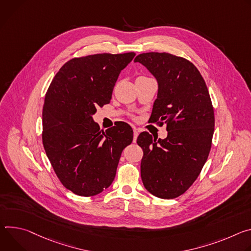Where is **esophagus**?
<instances>
[{
  "mask_svg": "<svg viewBox=\"0 0 251 251\" xmlns=\"http://www.w3.org/2000/svg\"><path fill=\"white\" fill-rule=\"evenodd\" d=\"M138 135V131L136 130V128H133V143L136 142V138Z\"/></svg>",
  "mask_w": 251,
  "mask_h": 251,
  "instance_id": "34e87169",
  "label": "esophagus"
}]
</instances>
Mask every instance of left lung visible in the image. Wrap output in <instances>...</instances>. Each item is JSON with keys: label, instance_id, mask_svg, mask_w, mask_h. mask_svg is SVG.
Returning a JSON list of instances; mask_svg holds the SVG:
<instances>
[{"label": "left lung", "instance_id": "obj_1", "mask_svg": "<svg viewBox=\"0 0 251 251\" xmlns=\"http://www.w3.org/2000/svg\"><path fill=\"white\" fill-rule=\"evenodd\" d=\"M134 62L156 77L157 99L149 123L166 125L164 140L140 133L142 180L154 197L172 200L199 177L208 157L214 131V111L206 83L188 60L169 52H144Z\"/></svg>", "mask_w": 251, "mask_h": 251}]
</instances>
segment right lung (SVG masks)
<instances>
[{"label":"right lung","mask_w":251,"mask_h":251,"mask_svg":"<svg viewBox=\"0 0 251 251\" xmlns=\"http://www.w3.org/2000/svg\"><path fill=\"white\" fill-rule=\"evenodd\" d=\"M134 52L74 58L54 75L43 107L42 140L62 184L80 197H93L114 181L132 129L121 122L105 131L92 116L110 102L116 81Z\"/></svg>","instance_id":"add662e5"}]
</instances>
